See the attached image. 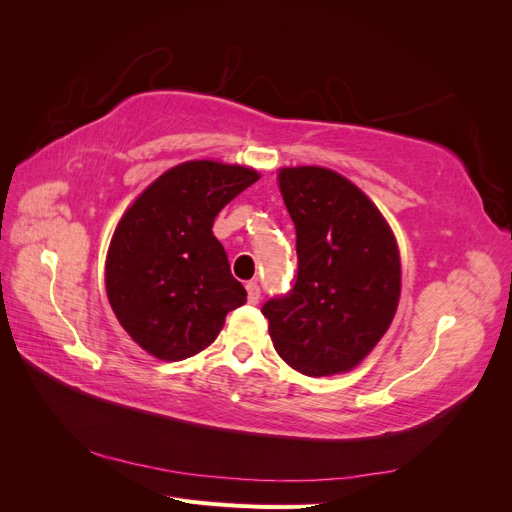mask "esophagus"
<instances>
[{
	"label": "esophagus",
	"mask_w": 512,
	"mask_h": 512,
	"mask_svg": "<svg viewBox=\"0 0 512 512\" xmlns=\"http://www.w3.org/2000/svg\"><path fill=\"white\" fill-rule=\"evenodd\" d=\"M245 290H247V303L256 305L260 301V286H258V282H247Z\"/></svg>",
	"instance_id": "obj_1"
}]
</instances>
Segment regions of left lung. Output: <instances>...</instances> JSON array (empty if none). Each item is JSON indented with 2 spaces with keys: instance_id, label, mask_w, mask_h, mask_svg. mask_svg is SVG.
Instances as JSON below:
<instances>
[{
  "instance_id": "8db88e82",
  "label": "left lung",
  "mask_w": 512,
  "mask_h": 512,
  "mask_svg": "<svg viewBox=\"0 0 512 512\" xmlns=\"http://www.w3.org/2000/svg\"><path fill=\"white\" fill-rule=\"evenodd\" d=\"M277 179L297 230L299 269L286 294L262 305L269 335L301 374H344L374 350L397 312V241L378 207L333 170L282 168Z\"/></svg>"
}]
</instances>
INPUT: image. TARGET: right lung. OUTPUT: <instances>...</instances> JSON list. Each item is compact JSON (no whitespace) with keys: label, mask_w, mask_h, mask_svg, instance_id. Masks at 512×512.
I'll use <instances>...</instances> for the list:
<instances>
[{"label":"right lung","mask_w":512,"mask_h":512,"mask_svg":"<svg viewBox=\"0 0 512 512\" xmlns=\"http://www.w3.org/2000/svg\"><path fill=\"white\" fill-rule=\"evenodd\" d=\"M254 168L211 160L166 170L123 213L106 256V294L134 342L162 361L205 350L247 292L213 220L256 183Z\"/></svg>","instance_id":"1"}]
</instances>
